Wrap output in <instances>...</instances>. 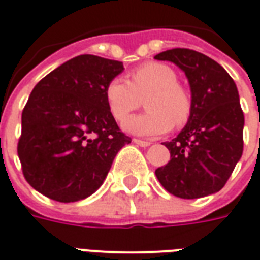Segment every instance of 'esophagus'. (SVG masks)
Listing matches in <instances>:
<instances>
[{
    "mask_svg": "<svg viewBox=\"0 0 260 260\" xmlns=\"http://www.w3.org/2000/svg\"><path fill=\"white\" fill-rule=\"evenodd\" d=\"M134 144L140 145V147H148L151 144L150 141H144V140H140V139H134Z\"/></svg>",
    "mask_w": 260,
    "mask_h": 260,
    "instance_id": "esophagus-1",
    "label": "esophagus"
}]
</instances>
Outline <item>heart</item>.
Masks as SVG:
<instances>
[{"label": "heart", "instance_id": "obj_1", "mask_svg": "<svg viewBox=\"0 0 260 260\" xmlns=\"http://www.w3.org/2000/svg\"><path fill=\"white\" fill-rule=\"evenodd\" d=\"M105 99L110 115L119 123L130 117L144 99L147 112L127 121V132L155 137L171 127H182L192 113V99L178 84V75L162 62H147L136 68L130 80L115 78L106 85Z\"/></svg>", "mask_w": 260, "mask_h": 260}]
</instances>
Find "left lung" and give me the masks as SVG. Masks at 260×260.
Wrapping results in <instances>:
<instances>
[{"label":"left lung","instance_id":"8db88e82","mask_svg":"<svg viewBox=\"0 0 260 260\" xmlns=\"http://www.w3.org/2000/svg\"><path fill=\"white\" fill-rule=\"evenodd\" d=\"M154 58L183 70L192 91L189 121L176 139L164 143L171 161L156 169V178L176 198L218 192L244 150V112L237 85L218 62L199 51L171 49Z\"/></svg>","mask_w":260,"mask_h":260}]
</instances>
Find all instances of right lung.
Listing matches in <instances>:
<instances>
[{"label":"right lung","mask_w":260,"mask_h":260,"mask_svg":"<svg viewBox=\"0 0 260 260\" xmlns=\"http://www.w3.org/2000/svg\"><path fill=\"white\" fill-rule=\"evenodd\" d=\"M123 62L82 54L36 84L22 112L18 156L27 183L61 203L104 183L116 154L132 139L110 115L105 89Z\"/></svg>","instance_id":"1"}]
</instances>
